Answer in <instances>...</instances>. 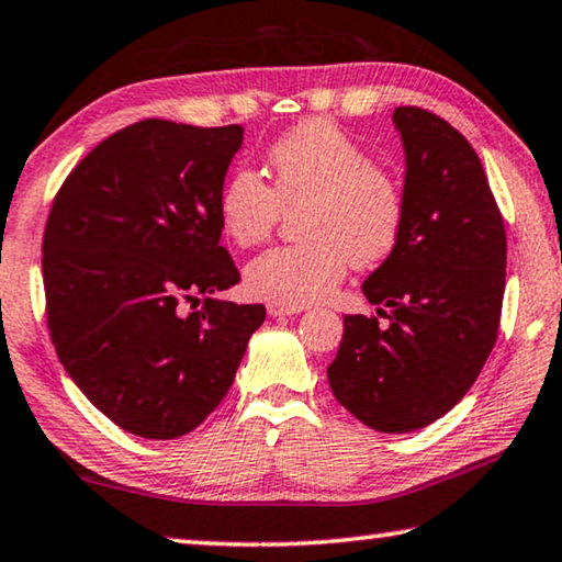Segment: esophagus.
<instances>
[{
    "label": "esophagus",
    "instance_id": "34e87169",
    "mask_svg": "<svg viewBox=\"0 0 562 562\" xmlns=\"http://www.w3.org/2000/svg\"><path fill=\"white\" fill-rule=\"evenodd\" d=\"M305 307H288V305H280V302H270L267 305V315L270 317H284V315H297L302 313Z\"/></svg>",
    "mask_w": 562,
    "mask_h": 562
}]
</instances>
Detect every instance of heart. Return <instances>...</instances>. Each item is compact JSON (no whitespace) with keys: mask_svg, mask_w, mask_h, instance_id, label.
Instances as JSON below:
<instances>
[{"mask_svg":"<svg viewBox=\"0 0 562 562\" xmlns=\"http://www.w3.org/2000/svg\"><path fill=\"white\" fill-rule=\"evenodd\" d=\"M272 187L252 169H235L222 184L217 215L239 247L265 243L282 210H300L305 243L272 247L245 270L255 297L305 307L333 295L350 262L372 267L395 252L405 198L387 169L372 165L358 139L329 120H310L267 153Z\"/></svg>","mask_w":562,"mask_h":562,"instance_id":"obj_1","label":"heart"}]
</instances>
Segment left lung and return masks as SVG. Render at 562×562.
<instances>
[{"mask_svg":"<svg viewBox=\"0 0 562 562\" xmlns=\"http://www.w3.org/2000/svg\"><path fill=\"white\" fill-rule=\"evenodd\" d=\"M405 222L395 252L362 282L375 315H347L327 380L378 432H413L456 407L497 340L505 225L470 142L438 114L397 106Z\"/></svg>","mask_w":562,"mask_h":562,"instance_id":"1","label":"left lung"}]
</instances>
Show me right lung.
I'll return each mask as SVG.
<instances>
[{
    "label": "right lung",
    "mask_w": 562,
    "mask_h": 562,
    "mask_svg": "<svg viewBox=\"0 0 562 562\" xmlns=\"http://www.w3.org/2000/svg\"><path fill=\"white\" fill-rule=\"evenodd\" d=\"M243 132L135 122L100 142L52 202L49 337L89 403L139 438L194 430L265 323V305L212 297L239 282L217 198ZM200 296L203 307L187 311Z\"/></svg>",
    "instance_id": "obj_1"
}]
</instances>
